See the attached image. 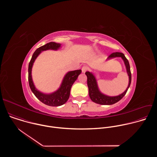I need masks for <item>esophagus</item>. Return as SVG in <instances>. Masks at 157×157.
<instances>
[{
	"label": "esophagus",
	"instance_id": "34e87169",
	"mask_svg": "<svg viewBox=\"0 0 157 157\" xmlns=\"http://www.w3.org/2000/svg\"><path fill=\"white\" fill-rule=\"evenodd\" d=\"M81 70H82V73H84L87 70V67L86 66H84L82 67V68Z\"/></svg>",
	"mask_w": 157,
	"mask_h": 157
}]
</instances>
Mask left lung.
Returning <instances> with one entry per match:
<instances>
[{"mask_svg":"<svg viewBox=\"0 0 157 157\" xmlns=\"http://www.w3.org/2000/svg\"><path fill=\"white\" fill-rule=\"evenodd\" d=\"M121 57L122 60L124 61V64L125 66L126 71L127 73V75L128 76V84L127 87L126 88L125 91L122 93V94L116 96H109L107 95H105L103 93H102L99 89L98 87L97 79L96 78V76L94 75V74L91 72L87 71L85 73L86 75L87 76V84L89 89V95L92 101H93L95 103L101 104V105H112L114 104L118 101H119L126 94L128 89L129 88L131 83V72H130V68L128 61L125 58V55L122 53L119 52H116L112 53L110 55L107 60H109L114 58Z\"/></svg>","mask_w":157,"mask_h":157,"instance_id":"1","label":"left lung"}]
</instances>
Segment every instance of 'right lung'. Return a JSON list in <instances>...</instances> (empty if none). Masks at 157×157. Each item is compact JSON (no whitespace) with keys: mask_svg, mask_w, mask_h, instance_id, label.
Listing matches in <instances>:
<instances>
[{"mask_svg":"<svg viewBox=\"0 0 157 157\" xmlns=\"http://www.w3.org/2000/svg\"><path fill=\"white\" fill-rule=\"evenodd\" d=\"M61 45L60 43L50 42L37 48L33 53L29 65V82L32 93L41 102L50 106H59L67 102L70 98L71 88L81 73V70L68 71L64 75L59 87L52 93H43L35 87L32 76V67L35 59L42 52L49 50H58L61 48Z\"/></svg>","mask_w":157,"mask_h":157,"instance_id":"right-lung-1","label":"right lung"}]
</instances>
